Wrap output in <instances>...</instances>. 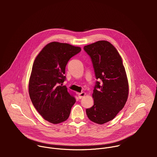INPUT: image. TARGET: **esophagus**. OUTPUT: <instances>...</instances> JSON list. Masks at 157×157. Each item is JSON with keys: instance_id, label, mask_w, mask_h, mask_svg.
<instances>
[{"instance_id": "1", "label": "esophagus", "mask_w": 157, "mask_h": 157, "mask_svg": "<svg viewBox=\"0 0 157 157\" xmlns=\"http://www.w3.org/2000/svg\"><path fill=\"white\" fill-rule=\"evenodd\" d=\"M86 94V93H84V92H82V93H79V94H78V98H79V99H82L84 96H85Z\"/></svg>"}]
</instances>
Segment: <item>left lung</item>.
<instances>
[{"mask_svg":"<svg viewBox=\"0 0 157 157\" xmlns=\"http://www.w3.org/2000/svg\"><path fill=\"white\" fill-rule=\"evenodd\" d=\"M91 57L97 81L93 93L94 105L86 110L88 118L98 124L117 116L128 96V82L122 59L116 48L101 40L84 47Z\"/></svg>","mask_w":157,"mask_h":157,"instance_id":"1","label":"left lung"}]
</instances>
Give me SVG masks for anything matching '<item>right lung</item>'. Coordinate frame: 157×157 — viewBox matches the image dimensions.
<instances>
[{"mask_svg":"<svg viewBox=\"0 0 157 157\" xmlns=\"http://www.w3.org/2000/svg\"><path fill=\"white\" fill-rule=\"evenodd\" d=\"M81 50L79 47L53 41L41 50L33 62L29 96L38 113L50 123L57 124L68 119L76 102L63 83L67 63Z\"/></svg>","mask_w":157,"mask_h":157,"instance_id":"1","label":"right lung"}]
</instances>
